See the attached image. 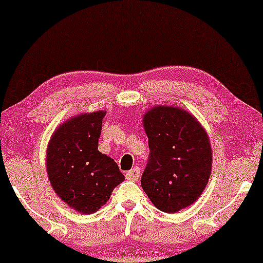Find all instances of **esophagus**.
<instances>
[{
    "label": "esophagus",
    "mask_w": 263,
    "mask_h": 263,
    "mask_svg": "<svg viewBox=\"0 0 263 263\" xmlns=\"http://www.w3.org/2000/svg\"><path fill=\"white\" fill-rule=\"evenodd\" d=\"M126 178H127L128 180H138V178H140V168L136 167L134 170L128 171L127 173H126Z\"/></svg>",
    "instance_id": "obj_1"
}]
</instances>
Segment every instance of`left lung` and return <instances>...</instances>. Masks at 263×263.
<instances>
[{
  "label": "left lung",
  "mask_w": 263,
  "mask_h": 263,
  "mask_svg": "<svg viewBox=\"0 0 263 263\" xmlns=\"http://www.w3.org/2000/svg\"><path fill=\"white\" fill-rule=\"evenodd\" d=\"M149 155L141 185L156 208L177 213L200 197L211 173V147L195 117L178 107H153L143 117Z\"/></svg>",
  "instance_id": "obj_1"
}]
</instances>
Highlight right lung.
I'll use <instances>...</instances> for the list:
<instances>
[{
	"mask_svg": "<svg viewBox=\"0 0 263 263\" xmlns=\"http://www.w3.org/2000/svg\"><path fill=\"white\" fill-rule=\"evenodd\" d=\"M106 112L83 114L63 123L48 144L47 170L57 194L83 214L98 211L125 180L112 158L99 152Z\"/></svg>",
	"mask_w": 263,
	"mask_h": 263,
	"instance_id": "obj_1",
	"label": "right lung"
}]
</instances>
